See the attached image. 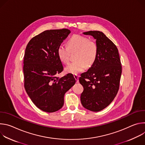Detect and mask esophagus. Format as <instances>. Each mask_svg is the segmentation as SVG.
I'll return each mask as SVG.
<instances>
[{
	"label": "esophagus",
	"instance_id": "obj_1",
	"mask_svg": "<svg viewBox=\"0 0 145 145\" xmlns=\"http://www.w3.org/2000/svg\"><path fill=\"white\" fill-rule=\"evenodd\" d=\"M74 77L76 80V82H78V76L77 75H74Z\"/></svg>",
	"mask_w": 145,
	"mask_h": 145
}]
</instances>
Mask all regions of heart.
<instances>
[{
  "label": "heart",
  "instance_id": "heart-1",
  "mask_svg": "<svg viewBox=\"0 0 145 145\" xmlns=\"http://www.w3.org/2000/svg\"><path fill=\"white\" fill-rule=\"evenodd\" d=\"M67 48L60 45L57 50L59 60L63 64H68L69 61V53L76 52L74 56L76 61L69 64L65 68V72L76 75L83 72L86 67L91 68L95 63L98 54L97 44L86 37L74 34L67 42Z\"/></svg>",
  "mask_w": 145,
  "mask_h": 145
}]
</instances>
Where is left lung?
Wrapping results in <instances>:
<instances>
[{
    "instance_id": "left-lung-1",
    "label": "left lung",
    "mask_w": 145,
    "mask_h": 145,
    "mask_svg": "<svg viewBox=\"0 0 145 145\" xmlns=\"http://www.w3.org/2000/svg\"><path fill=\"white\" fill-rule=\"evenodd\" d=\"M83 34L96 39L98 54L94 64L79 78L84 88L80 100L84 108L98 112L110 105L118 92L121 74L120 59L116 45L104 33L89 31Z\"/></svg>"
}]
</instances>
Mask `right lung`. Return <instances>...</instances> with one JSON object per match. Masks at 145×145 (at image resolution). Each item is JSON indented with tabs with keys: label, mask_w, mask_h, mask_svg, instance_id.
<instances>
[{
	"label": "right lung",
	"mask_w": 145,
	"mask_h": 145,
	"mask_svg": "<svg viewBox=\"0 0 145 145\" xmlns=\"http://www.w3.org/2000/svg\"><path fill=\"white\" fill-rule=\"evenodd\" d=\"M70 33L67 29L44 31L33 37L25 50V90L34 104L46 112H54L63 107L65 93L76 82L70 73L61 78L56 76L64 68L57 50Z\"/></svg>",
	"instance_id": "1"
}]
</instances>
